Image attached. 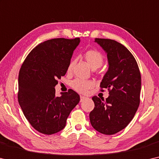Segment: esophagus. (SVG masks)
Listing matches in <instances>:
<instances>
[{"label":"esophagus","mask_w":159,"mask_h":159,"mask_svg":"<svg viewBox=\"0 0 159 159\" xmlns=\"http://www.w3.org/2000/svg\"><path fill=\"white\" fill-rule=\"evenodd\" d=\"M87 99V97H84V96H80V102H83L84 101V100H85Z\"/></svg>","instance_id":"esophagus-1"}]
</instances>
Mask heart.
<instances>
[{
    "mask_svg": "<svg viewBox=\"0 0 159 159\" xmlns=\"http://www.w3.org/2000/svg\"><path fill=\"white\" fill-rule=\"evenodd\" d=\"M84 60L92 69L95 70L101 67L104 62V57L97 50H89L83 55ZM76 60L75 59L70 61L67 67V72H70L73 69ZM71 87L73 89L81 94H85L86 92L93 87V83L89 80H82L79 79L75 80L71 82Z\"/></svg>",
    "mask_w": 159,
    "mask_h": 159,
    "instance_id": "obj_1",
    "label": "heart"
}]
</instances>
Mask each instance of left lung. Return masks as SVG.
Wrapping results in <instances>:
<instances>
[{
  "instance_id": "left-lung-1",
  "label": "left lung",
  "mask_w": 159,
  "mask_h": 159,
  "mask_svg": "<svg viewBox=\"0 0 159 159\" xmlns=\"http://www.w3.org/2000/svg\"><path fill=\"white\" fill-rule=\"evenodd\" d=\"M107 54L109 69L100 84L109 96L106 100L92 97L94 108L89 114L93 128L112 135L127 126L140 104L141 73L135 58L127 48L114 40L95 38Z\"/></svg>"
}]
</instances>
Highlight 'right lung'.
<instances>
[{"label": "right lung", "instance_id": "1", "mask_svg": "<svg viewBox=\"0 0 159 159\" xmlns=\"http://www.w3.org/2000/svg\"><path fill=\"white\" fill-rule=\"evenodd\" d=\"M79 38H55L39 44L27 56L18 76L19 104L31 126L50 135L65 128L70 112L80 102L72 89L55 96L57 80L67 71Z\"/></svg>", "mask_w": 159, "mask_h": 159}]
</instances>
